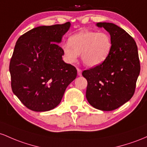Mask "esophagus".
Listing matches in <instances>:
<instances>
[{
    "instance_id": "34e87169",
    "label": "esophagus",
    "mask_w": 147,
    "mask_h": 147,
    "mask_svg": "<svg viewBox=\"0 0 147 147\" xmlns=\"http://www.w3.org/2000/svg\"><path fill=\"white\" fill-rule=\"evenodd\" d=\"M77 71H78V75L81 76L82 75V70L80 69H77Z\"/></svg>"
}]
</instances>
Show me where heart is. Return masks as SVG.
<instances>
[{
    "label": "heart",
    "mask_w": 147,
    "mask_h": 147,
    "mask_svg": "<svg viewBox=\"0 0 147 147\" xmlns=\"http://www.w3.org/2000/svg\"><path fill=\"white\" fill-rule=\"evenodd\" d=\"M66 61L76 62L81 53L83 63L88 67H96L103 63L110 55L112 39L106 32L82 31L69 38V42L62 46Z\"/></svg>",
    "instance_id": "b5f03b06"
}]
</instances>
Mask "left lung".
Here are the masks:
<instances>
[{"label":"left lung","instance_id":"left-lung-1","mask_svg":"<svg viewBox=\"0 0 147 147\" xmlns=\"http://www.w3.org/2000/svg\"><path fill=\"white\" fill-rule=\"evenodd\" d=\"M109 32L110 55L103 63L82 71L87 79L86 98L94 108L111 111L132 98L140 71L138 47L124 30L112 23H97Z\"/></svg>","mask_w":147,"mask_h":147}]
</instances>
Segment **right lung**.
Wrapping results in <instances>:
<instances>
[{
    "label": "right lung",
    "instance_id": "right-lung-1",
    "mask_svg": "<svg viewBox=\"0 0 147 147\" xmlns=\"http://www.w3.org/2000/svg\"><path fill=\"white\" fill-rule=\"evenodd\" d=\"M70 26L67 22L39 26L22 34L16 43L9 63L11 90L30 110L55 108L76 78V69L62 60V49L57 44Z\"/></svg>",
    "mask_w": 147,
    "mask_h": 147
}]
</instances>
